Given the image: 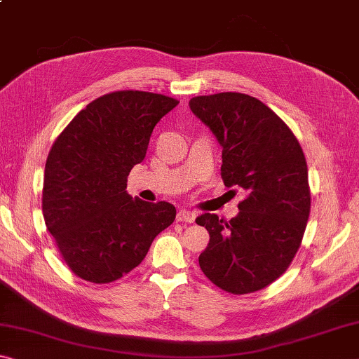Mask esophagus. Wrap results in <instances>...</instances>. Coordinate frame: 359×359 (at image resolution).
Wrapping results in <instances>:
<instances>
[{
    "label": "esophagus",
    "instance_id": "34e87169",
    "mask_svg": "<svg viewBox=\"0 0 359 359\" xmlns=\"http://www.w3.org/2000/svg\"><path fill=\"white\" fill-rule=\"evenodd\" d=\"M177 222H185V223H193L194 218H196V214H194L193 210H187V209H182L177 212Z\"/></svg>",
    "mask_w": 359,
    "mask_h": 359
}]
</instances>
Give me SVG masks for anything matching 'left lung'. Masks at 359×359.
<instances>
[{
	"label": "left lung",
	"instance_id": "8db88e82",
	"mask_svg": "<svg viewBox=\"0 0 359 359\" xmlns=\"http://www.w3.org/2000/svg\"><path fill=\"white\" fill-rule=\"evenodd\" d=\"M190 109L222 145L224 185L247 193L229 222L215 214L196 218L210 236L199 266L228 293L263 290L288 269L307 226L306 156L287 123L253 96H194Z\"/></svg>",
	"mask_w": 359,
	"mask_h": 359
}]
</instances>
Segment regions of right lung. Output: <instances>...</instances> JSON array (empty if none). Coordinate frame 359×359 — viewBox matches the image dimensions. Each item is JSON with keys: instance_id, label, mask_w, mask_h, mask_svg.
<instances>
[{"instance_id": "add662e5", "label": "right lung", "mask_w": 359, "mask_h": 359, "mask_svg": "<svg viewBox=\"0 0 359 359\" xmlns=\"http://www.w3.org/2000/svg\"><path fill=\"white\" fill-rule=\"evenodd\" d=\"M179 104L165 95L121 90L82 109L48 151L42 214L77 277L111 283L142 263L175 218L166 201L126 193L130 171L147 154L155 125Z\"/></svg>"}]
</instances>
